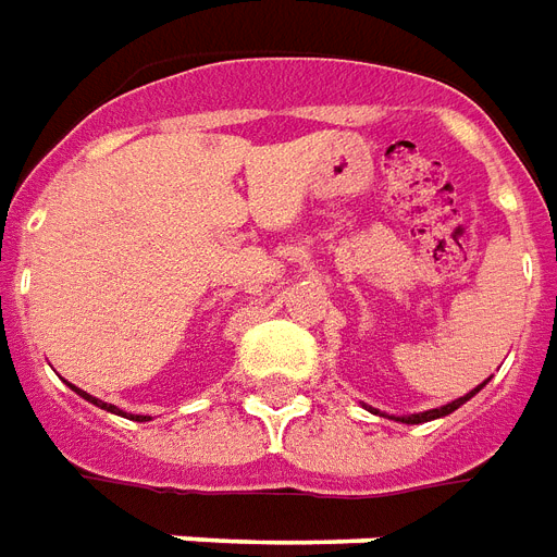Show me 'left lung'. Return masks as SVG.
<instances>
[{
  "label": "left lung",
  "mask_w": 557,
  "mask_h": 557,
  "mask_svg": "<svg viewBox=\"0 0 557 557\" xmlns=\"http://www.w3.org/2000/svg\"><path fill=\"white\" fill-rule=\"evenodd\" d=\"M487 381H490V377H487ZM487 381H484V383H487ZM484 383H481V386H475L472 393L460 395V398H455V401H448V405H443V407H436V410H425V413H410V416H395V419H398V422H405V425H422V422H431V419H440V416L455 413L457 407L467 405L472 395L484 389ZM369 410H372V407H369ZM372 413H374V410H372Z\"/></svg>",
  "instance_id": "obj_1"
}]
</instances>
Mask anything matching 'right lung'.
<instances>
[{
  "label": "right lung",
  "mask_w": 557,
  "mask_h": 557,
  "mask_svg": "<svg viewBox=\"0 0 557 557\" xmlns=\"http://www.w3.org/2000/svg\"><path fill=\"white\" fill-rule=\"evenodd\" d=\"M70 386H73V383H70ZM73 393H79L82 398H85V401L102 407V410H109V413H121V410H117V407H114V405H106V401H100V398H94V395H88V393H85V389H79V386H73ZM138 419H141V416H138ZM144 419H147V416H144Z\"/></svg>",
  "instance_id": "1"
}]
</instances>
